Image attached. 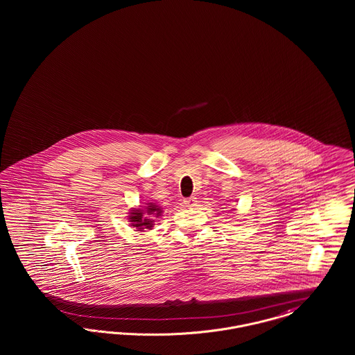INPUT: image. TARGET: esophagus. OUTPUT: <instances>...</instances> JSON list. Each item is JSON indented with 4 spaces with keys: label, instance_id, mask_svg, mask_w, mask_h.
Instances as JSON below:
<instances>
[{
    "label": "esophagus",
    "instance_id": "34e87169",
    "mask_svg": "<svg viewBox=\"0 0 355 355\" xmlns=\"http://www.w3.org/2000/svg\"><path fill=\"white\" fill-rule=\"evenodd\" d=\"M186 206H189V207H191V206H196V203H197V198L196 197H190V198H186L185 201H184Z\"/></svg>",
    "mask_w": 355,
    "mask_h": 355
}]
</instances>
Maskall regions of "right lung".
Instances as JSON below:
<instances>
[{
    "label": "right lung",
    "mask_w": 355,
    "mask_h": 355,
    "mask_svg": "<svg viewBox=\"0 0 355 355\" xmlns=\"http://www.w3.org/2000/svg\"><path fill=\"white\" fill-rule=\"evenodd\" d=\"M162 210L161 207H158L157 205L149 203L145 210L142 209H135L132 210L129 220L132 222V226L137 227L139 232H144V229H152L153 227V217H158L161 216Z\"/></svg>",
    "instance_id": "1"
}]
</instances>
